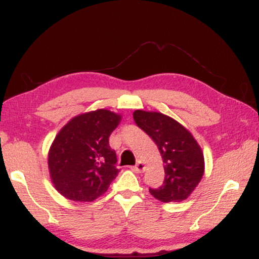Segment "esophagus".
Returning a JSON list of instances; mask_svg holds the SVG:
<instances>
[{
    "label": "esophagus",
    "instance_id": "esophagus-1",
    "mask_svg": "<svg viewBox=\"0 0 259 259\" xmlns=\"http://www.w3.org/2000/svg\"><path fill=\"white\" fill-rule=\"evenodd\" d=\"M145 168H146V167H145L144 163H142V162H138V163H136L135 167L133 168V170L135 171V173H141V171L145 170Z\"/></svg>",
    "mask_w": 259,
    "mask_h": 259
}]
</instances>
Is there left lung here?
<instances>
[{
  "instance_id": "left-lung-1",
  "label": "left lung",
  "mask_w": 259,
  "mask_h": 259,
  "mask_svg": "<svg viewBox=\"0 0 259 259\" xmlns=\"http://www.w3.org/2000/svg\"><path fill=\"white\" fill-rule=\"evenodd\" d=\"M140 129L153 140L164 165V181L150 194L160 202L186 200L204 173V157L192 134L173 118L159 112L133 113Z\"/></svg>"
}]
</instances>
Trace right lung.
<instances>
[{
	"mask_svg": "<svg viewBox=\"0 0 259 259\" xmlns=\"http://www.w3.org/2000/svg\"><path fill=\"white\" fill-rule=\"evenodd\" d=\"M120 120V114L97 109L76 115L59 130L49 151L50 178L59 194L92 202L108 190L119 173L108 140Z\"/></svg>",
	"mask_w": 259,
	"mask_h": 259,
	"instance_id": "add662e5",
	"label": "right lung"
}]
</instances>
